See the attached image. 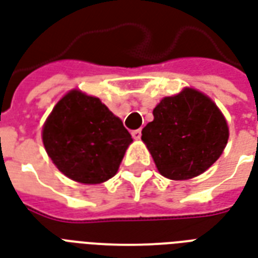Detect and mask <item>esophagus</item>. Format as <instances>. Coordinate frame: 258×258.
<instances>
[{"instance_id": "1", "label": "esophagus", "mask_w": 258, "mask_h": 258, "mask_svg": "<svg viewBox=\"0 0 258 258\" xmlns=\"http://www.w3.org/2000/svg\"><path fill=\"white\" fill-rule=\"evenodd\" d=\"M132 136H133V139H135V140H140L141 129H136V131L132 132Z\"/></svg>"}]
</instances>
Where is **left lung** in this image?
<instances>
[{
	"instance_id": "obj_1",
	"label": "left lung",
	"mask_w": 258,
	"mask_h": 258,
	"mask_svg": "<svg viewBox=\"0 0 258 258\" xmlns=\"http://www.w3.org/2000/svg\"><path fill=\"white\" fill-rule=\"evenodd\" d=\"M159 173L174 181L208 170L223 152L228 126L222 111L200 91L185 88L154 108V121L141 132Z\"/></svg>"
}]
</instances>
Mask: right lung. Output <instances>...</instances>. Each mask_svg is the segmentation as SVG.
Listing matches in <instances>:
<instances>
[{
    "label": "right lung",
    "mask_w": 258,
    "mask_h": 258,
    "mask_svg": "<svg viewBox=\"0 0 258 258\" xmlns=\"http://www.w3.org/2000/svg\"><path fill=\"white\" fill-rule=\"evenodd\" d=\"M46 152L62 174L80 183L114 177L131 133L99 98L73 90L54 106L43 125Z\"/></svg>",
    "instance_id": "right-lung-1"
}]
</instances>
